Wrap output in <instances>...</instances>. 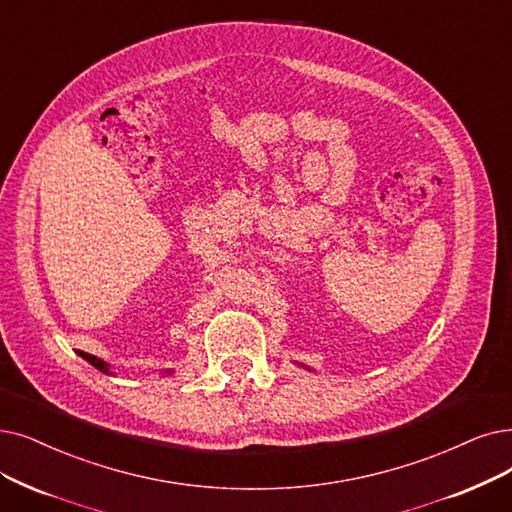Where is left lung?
<instances>
[{
	"instance_id": "obj_1",
	"label": "left lung",
	"mask_w": 512,
	"mask_h": 512,
	"mask_svg": "<svg viewBox=\"0 0 512 512\" xmlns=\"http://www.w3.org/2000/svg\"><path fill=\"white\" fill-rule=\"evenodd\" d=\"M300 365H302V367H304V370H309V372H313V370H311V367H309V365H304V363H300Z\"/></svg>"
}]
</instances>
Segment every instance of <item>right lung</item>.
<instances>
[{
	"instance_id": "1",
	"label": "right lung",
	"mask_w": 512,
	"mask_h": 512,
	"mask_svg": "<svg viewBox=\"0 0 512 512\" xmlns=\"http://www.w3.org/2000/svg\"><path fill=\"white\" fill-rule=\"evenodd\" d=\"M77 355H79L81 359H86L90 365H94L98 372L107 374V376H113V372H111V365H109L107 361H102V359H98V357H94V355H90V353H84V351H77ZM168 374H172V370H168Z\"/></svg>"
}]
</instances>
